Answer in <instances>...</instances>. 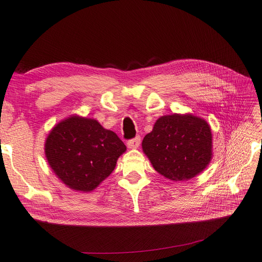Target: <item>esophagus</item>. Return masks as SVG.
Listing matches in <instances>:
<instances>
[{"instance_id":"1","label":"esophagus","mask_w":262,"mask_h":262,"mask_svg":"<svg viewBox=\"0 0 262 262\" xmlns=\"http://www.w3.org/2000/svg\"><path fill=\"white\" fill-rule=\"evenodd\" d=\"M140 143H141V139H140V137H137V138H134V139L128 141L127 145H128L129 148L133 149V148H138L140 146Z\"/></svg>"}]
</instances>
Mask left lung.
<instances>
[{"label": "left lung", "mask_w": 262, "mask_h": 262, "mask_svg": "<svg viewBox=\"0 0 262 262\" xmlns=\"http://www.w3.org/2000/svg\"><path fill=\"white\" fill-rule=\"evenodd\" d=\"M154 169L172 181H187L206 169L212 158L210 125L191 114L158 118L142 142Z\"/></svg>", "instance_id": "obj_1"}]
</instances>
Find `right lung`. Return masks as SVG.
I'll use <instances>...</instances> for the list:
<instances>
[{
	"label": "right lung",
	"mask_w": 262,
	"mask_h": 262,
	"mask_svg": "<svg viewBox=\"0 0 262 262\" xmlns=\"http://www.w3.org/2000/svg\"><path fill=\"white\" fill-rule=\"evenodd\" d=\"M125 149L115 132L78 115L54 125L44 144L53 172L67 187L83 193L92 192L113 172Z\"/></svg>",
	"instance_id": "add662e5"
}]
</instances>
